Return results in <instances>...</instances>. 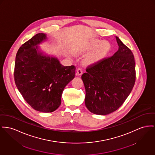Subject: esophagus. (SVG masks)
<instances>
[{"label":"esophagus","mask_w":155,"mask_h":155,"mask_svg":"<svg viewBox=\"0 0 155 155\" xmlns=\"http://www.w3.org/2000/svg\"><path fill=\"white\" fill-rule=\"evenodd\" d=\"M82 69L81 68H78V70H77V71H76V74H77V75H78V76L81 75V74H82Z\"/></svg>","instance_id":"esophagus-1"}]
</instances>
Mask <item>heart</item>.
<instances>
[{
  "label": "heart",
  "instance_id": "1",
  "mask_svg": "<svg viewBox=\"0 0 155 155\" xmlns=\"http://www.w3.org/2000/svg\"><path fill=\"white\" fill-rule=\"evenodd\" d=\"M111 45L109 41L92 39L80 49L79 52L91 51L83 60L84 64L90 65L103 59L109 53Z\"/></svg>",
  "mask_w": 155,
  "mask_h": 155
}]
</instances>
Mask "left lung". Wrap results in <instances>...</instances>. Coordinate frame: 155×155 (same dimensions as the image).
Here are the masks:
<instances>
[{
    "instance_id": "8db88e82",
    "label": "left lung",
    "mask_w": 155,
    "mask_h": 155,
    "mask_svg": "<svg viewBox=\"0 0 155 155\" xmlns=\"http://www.w3.org/2000/svg\"><path fill=\"white\" fill-rule=\"evenodd\" d=\"M119 49L114 55L88 66L82 75L84 102L92 113L106 115L119 108L130 94L136 79L132 51L116 36Z\"/></svg>"
}]
</instances>
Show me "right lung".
<instances>
[{
	"instance_id": "right-lung-1",
	"label": "right lung",
	"mask_w": 155,
	"mask_h": 155,
	"mask_svg": "<svg viewBox=\"0 0 155 155\" xmlns=\"http://www.w3.org/2000/svg\"><path fill=\"white\" fill-rule=\"evenodd\" d=\"M40 33L21 45L17 52L15 82L24 99L35 110L49 113L61 104L65 86L75 76L74 66H64L58 59L41 51L39 45L46 41Z\"/></svg>"
}]
</instances>
